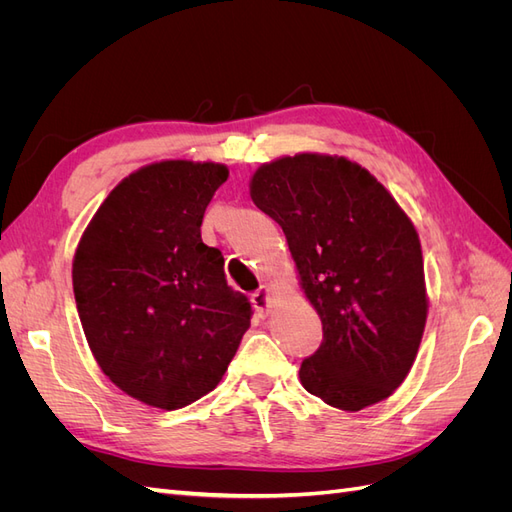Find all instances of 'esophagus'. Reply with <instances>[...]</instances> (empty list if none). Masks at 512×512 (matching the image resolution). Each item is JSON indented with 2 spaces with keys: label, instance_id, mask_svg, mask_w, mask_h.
Masks as SVG:
<instances>
[{
  "label": "esophagus",
  "instance_id": "esophagus-1",
  "mask_svg": "<svg viewBox=\"0 0 512 512\" xmlns=\"http://www.w3.org/2000/svg\"><path fill=\"white\" fill-rule=\"evenodd\" d=\"M252 305H254V309L258 312V316H269L271 307H273L271 288L260 286V288L252 294Z\"/></svg>",
  "mask_w": 512,
  "mask_h": 512
}]
</instances>
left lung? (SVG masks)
I'll use <instances>...</instances> for the list:
<instances>
[{
    "instance_id": "8db88e82",
    "label": "left lung",
    "mask_w": 512,
    "mask_h": 512,
    "mask_svg": "<svg viewBox=\"0 0 512 512\" xmlns=\"http://www.w3.org/2000/svg\"><path fill=\"white\" fill-rule=\"evenodd\" d=\"M252 200L282 226L322 344L301 384L324 404L356 412L404 382L425 331L418 235L395 198L346 158L299 153L260 166Z\"/></svg>"
}]
</instances>
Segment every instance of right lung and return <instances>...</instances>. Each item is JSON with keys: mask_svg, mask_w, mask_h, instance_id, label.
Instances as JSON below:
<instances>
[{"mask_svg": "<svg viewBox=\"0 0 512 512\" xmlns=\"http://www.w3.org/2000/svg\"><path fill=\"white\" fill-rule=\"evenodd\" d=\"M222 164L145 166L106 196L72 265L91 352L123 393L177 410L213 391L250 329L252 305L200 239Z\"/></svg>", "mask_w": 512, "mask_h": 512, "instance_id": "add662e5", "label": "right lung"}]
</instances>
